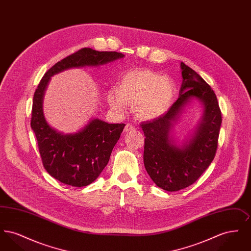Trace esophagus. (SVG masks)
<instances>
[{"label": "esophagus", "mask_w": 251, "mask_h": 251, "mask_svg": "<svg viewBox=\"0 0 251 251\" xmlns=\"http://www.w3.org/2000/svg\"><path fill=\"white\" fill-rule=\"evenodd\" d=\"M134 130H136V128H135L133 125H131V123H127V124L125 125V127H124V131H125V132L134 131Z\"/></svg>", "instance_id": "esophagus-1"}]
</instances>
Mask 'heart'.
Masks as SVG:
<instances>
[{
	"label": "heart",
	"instance_id": "obj_1",
	"mask_svg": "<svg viewBox=\"0 0 251 251\" xmlns=\"http://www.w3.org/2000/svg\"><path fill=\"white\" fill-rule=\"evenodd\" d=\"M109 93L108 102L117 110L132 104L134 116L141 120H153L164 116L176 96L174 82L167 76L148 69H134L120 75Z\"/></svg>",
	"mask_w": 251,
	"mask_h": 251
}]
</instances>
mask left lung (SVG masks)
<instances>
[{"instance_id": "left-lung-1", "label": "left lung", "mask_w": 251, "mask_h": 251, "mask_svg": "<svg viewBox=\"0 0 251 251\" xmlns=\"http://www.w3.org/2000/svg\"><path fill=\"white\" fill-rule=\"evenodd\" d=\"M182 84L178 100L159 119L141 123L145 135L144 165L156 185L179 191L193 184L215 158L222 115L212 87L191 68L180 63ZM195 97L204 106L203 119L192 139L181 147L170 139L169 131L180 111Z\"/></svg>"}]
</instances>
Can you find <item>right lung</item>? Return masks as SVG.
<instances>
[{
	"instance_id": "1",
	"label": "right lung",
	"mask_w": 251,
	"mask_h": 251,
	"mask_svg": "<svg viewBox=\"0 0 251 251\" xmlns=\"http://www.w3.org/2000/svg\"><path fill=\"white\" fill-rule=\"evenodd\" d=\"M124 57L117 51L83 48L53 65L44 74L34 94L31 127L36 134L42 164L62 183L82 187L93 182L106 167L125 124L91 120L76 133L63 134L50 127L43 115L42 100L51 76L72 68L100 66Z\"/></svg>"
}]
</instances>
